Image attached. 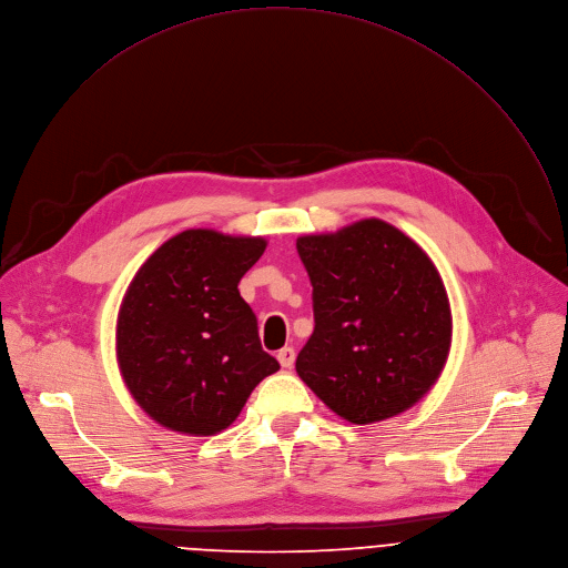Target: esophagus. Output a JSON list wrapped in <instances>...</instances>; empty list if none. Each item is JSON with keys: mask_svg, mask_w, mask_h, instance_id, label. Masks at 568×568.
Returning <instances> with one entry per match:
<instances>
[{"mask_svg": "<svg viewBox=\"0 0 568 568\" xmlns=\"http://www.w3.org/2000/svg\"><path fill=\"white\" fill-rule=\"evenodd\" d=\"M277 361H280V365H282L284 369H291L293 363H295V349H293V347L280 349V352H277Z\"/></svg>", "mask_w": 568, "mask_h": 568, "instance_id": "1", "label": "esophagus"}]
</instances>
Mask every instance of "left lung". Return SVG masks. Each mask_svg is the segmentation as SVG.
<instances>
[{"label":"left lung","instance_id":"left-lung-1","mask_svg":"<svg viewBox=\"0 0 568 568\" xmlns=\"http://www.w3.org/2000/svg\"><path fill=\"white\" fill-rule=\"evenodd\" d=\"M313 286L300 378L337 414L367 425L412 407L436 383L452 315L429 257L394 225L365 219L297 240Z\"/></svg>","mask_w":568,"mask_h":568}]
</instances>
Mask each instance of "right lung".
<instances>
[{"label": "right lung", "instance_id": "obj_1", "mask_svg": "<svg viewBox=\"0 0 568 568\" xmlns=\"http://www.w3.org/2000/svg\"><path fill=\"white\" fill-rule=\"evenodd\" d=\"M264 248L262 237L185 231L132 280L116 326L119 365L136 403L163 427L212 436L280 369L237 288Z\"/></svg>", "mask_w": 568, "mask_h": 568}]
</instances>
